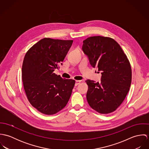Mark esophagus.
Returning a JSON list of instances; mask_svg holds the SVG:
<instances>
[{
  "mask_svg": "<svg viewBox=\"0 0 149 149\" xmlns=\"http://www.w3.org/2000/svg\"><path fill=\"white\" fill-rule=\"evenodd\" d=\"M81 83V81L80 80H77V81H76V83H75V86H77V85L80 84Z\"/></svg>",
  "mask_w": 149,
  "mask_h": 149,
  "instance_id": "esophagus-1",
  "label": "esophagus"
}]
</instances>
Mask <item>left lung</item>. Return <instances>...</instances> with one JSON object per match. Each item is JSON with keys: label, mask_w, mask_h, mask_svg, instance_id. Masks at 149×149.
Listing matches in <instances>:
<instances>
[{"label": "left lung", "mask_w": 149, "mask_h": 149, "mask_svg": "<svg viewBox=\"0 0 149 149\" xmlns=\"http://www.w3.org/2000/svg\"><path fill=\"white\" fill-rule=\"evenodd\" d=\"M82 49L91 66L102 74L100 83L85 81L89 105L100 113L115 111L126 97L131 83V68L126 55L113 39L102 36L86 38Z\"/></svg>", "instance_id": "obj_1"}]
</instances>
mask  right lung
Here are the masks:
<instances>
[{"mask_svg": "<svg viewBox=\"0 0 149 149\" xmlns=\"http://www.w3.org/2000/svg\"><path fill=\"white\" fill-rule=\"evenodd\" d=\"M73 40L45 38L26 53L22 77L27 97L40 112L53 115L66 106L75 81L63 79L53 72L62 65Z\"/></svg>", "mask_w": 149, "mask_h": 149, "instance_id": "obj_1", "label": "right lung"}]
</instances>
